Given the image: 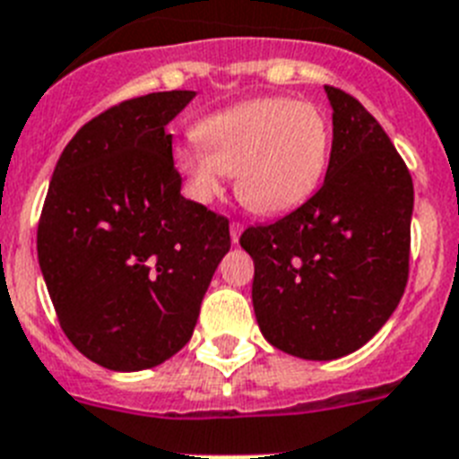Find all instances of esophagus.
Listing matches in <instances>:
<instances>
[{
  "mask_svg": "<svg viewBox=\"0 0 459 459\" xmlns=\"http://www.w3.org/2000/svg\"><path fill=\"white\" fill-rule=\"evenodd\" d=\"M242 229H245V226H242L240 221H233V223H230V240L236 242V245H238V240H240Z\"/></svg>",
  "mask_w": 459,
  "mask_h": 459,
  "instance_id": "34e87169",
  "label": "esophagus"
}]
</instances>
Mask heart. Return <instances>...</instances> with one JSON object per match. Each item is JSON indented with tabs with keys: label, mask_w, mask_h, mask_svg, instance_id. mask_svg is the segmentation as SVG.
<instances>
[{
	"label": "heart",
	"mask_w": 459,
	"mask_h": 459,
	"mask_svg": "<svg viewBox=\"0 0 459 459\" xmlns=\"http://www.w3.org/2000/svg\"><path fill=\"white\" fill-rule=\"evenodd\" d=\"M200 144L177 149V168L195 200H212L223 177L256 214H284L317 191L331 153V126L313 102L256 98L195 126Z\"/></svg>",
	"instance_id": "b5f03b06"
}]
</instances>
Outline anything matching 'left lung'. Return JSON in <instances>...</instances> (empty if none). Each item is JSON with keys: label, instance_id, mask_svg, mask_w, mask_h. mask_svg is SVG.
I'll return each mask as SVG.
<instances>
[{"label": "left lung", "instance_id": "left-lung-1", "mask_svg": "<svg viewBox=\"0 0 459 459\" xmlns=\"http://www.w3.org/2000/svg\"><path fill=\"white\" fill-rule=\"evenodd\" d=\"M333 142L325 184L240 245L265 341L301 359H338L371 341L408 282L413 179L359 100L326 86Z\"/></svg>", "mask_w": 459, "mask_h": 459}]
</instances>
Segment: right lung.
<instances>
[{
  "label": "right lung",
  "mask_w": 459,
  "mask_h": 459,
  "mask_svg": "<svg viewBox=\"0 0 459 459\" xmlns=\"http://www.w3.org/2000/svg\"><path fill=\"white\" fill-rule=\"evenodd\" d=\"M194 91L123 100L83 126L53 170L37 254L65 336L111 371H142L188 342L229 219L182 195L165 126Z\"/></svg>",
  "instance_id": "right-lung-1"
}]
</instances>
